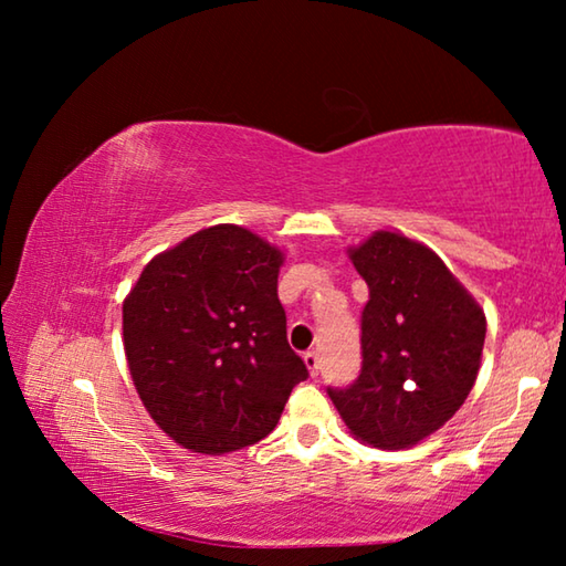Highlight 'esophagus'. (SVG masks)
Here are the masks:
<instances>
[{
  "instance_id": "esophagus-1",
  "label": "esophagus",
  "mask_w": 566,
  "mask_h": 566,
  "mask_svg": "<svg viewBox=\"0 0 566 566\" xmlns=\"http://www.w3.org/2000/svg\"><path fill=\"white\" fill-rule=\"evenodd\" d=\"M304 364H306V369H310L312 377L319 375V354L317 352H306L304 354Z\"/></svg>"
}]
</instances>
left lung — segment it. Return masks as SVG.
<instances>
[{"label": "left lung", "mask_w": 566, "mask_h": 566, "mask_svg": "<svg viewBox=\"0 0 566 566\" xmlns=\"http://www.w3.org/2000/svg\"><path fill=\"white\" fill-rule=\"evenodd\" d=\"M349 260L369 286L361 371L327 395L364 444L409 449L442 429L472 391L484 312L432 249L399 232H375Z\"/></svg>", "instance_id": "8db88e82"}]
</instances>
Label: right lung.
<instances>
[{
  "instance_id": "1",
  "label": "right lung",
  "mask_w": 566,
  "mask_h": 566,
  "mask_svg": "<svg viewBox=\"0 0 566 566\" xmlns=\"http://www.w3.org/2000/svg\"><path fill=\"white\" fill-rule=\"evenodd\" d=\"M280 249L217 224L157 254L122 304L124 354L142 405L189 452L260 442L310 377L286 342Z\"/></svg>"
}]
</instances>
